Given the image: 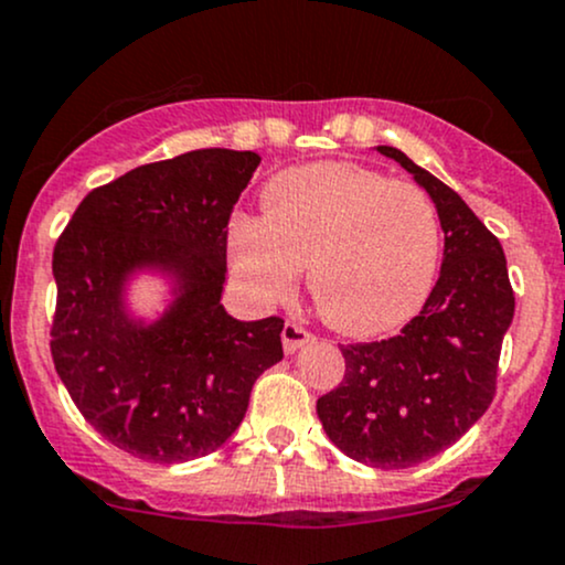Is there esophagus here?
I'll use <instances>...</instances> for the list:
<instances>
[{"mask_svg": "<svg viewBox=\"0 0 565 565\" xmlns=\"http://www.w3.org/2000/svg\"><path fill=\"white\" fill-rule=\"evenodd\" d=\"M313 340V332L306 330L302 324H297V321H287L281 330V343H284V351L287 353H295L300 345L311 343Z\"/></svg>", "mask_w": 565, "mask_h": 565, "instance_id": "1", "label": "esophagus"}]
</instances>
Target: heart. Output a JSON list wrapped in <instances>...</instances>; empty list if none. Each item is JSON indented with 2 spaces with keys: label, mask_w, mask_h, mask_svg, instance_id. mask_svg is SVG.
Returning a JSON list of instances; mask_svg holds the SVG:
<instances>
[{
  "label": "heart",
  "mask_w": 565,
  "mask_h": 565,
  "mask_svg": "<svg viewBox=\"0 0 565 565\" xmlns=\"http://www.w3.org/2000/svg\"><path fill=\"white\" fill-rule=\"evenodd\" d=\"M443 225L418 184L359 163H313L265 188V216L231 225L233 268L263 300L295 289L308 268L311 300L327 324L373 338L411 321L431 295Z\"/></svg>",
  "instance_id": "1"
}]
</instances>
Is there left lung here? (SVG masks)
I'll return each mask as SVG.
<instances>
[{
    "instance_id": "left-lung-1",
    "label": "left lung",
    "mask_w": 565,
    "mask_h": 565,
    "mask_svg": "<svg viewBox=\"0 0 565 565\" xmlns=\"http://www.w3.org/2000/svg\"><path fill=\"white\" fill-rule=\"evenodd\" d=\"M394 158L431 195L445 231L439 278L424 308L399 334L340 345L345 375L319 396L327 437L353 461L407 469L461 439L495 396L501 343L514 316V292L499 238L456 190Z\"/></svg>"
}]
</instances>
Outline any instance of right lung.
Wrapping results in <instances>:
<instances>
[{"instance_id": "obj_1", "label": "right lung", "mask_w": 565, "mask_h": 565, "mask_svg": "<svg viewBox=\"0 0 565 565\" xmlns=\"http://www.w3.org/2000/svg\"><path fill=\"white\" fill-rule=\"evenodd\" d=\"M257 166V152L220 147L139 166L90 190L55 241V373L93 429L141 461L214 454L284 356L281 316L238 321L220 302L227 222ZM134 267L183 284L150 328L121 313Z\"/></svg>"}]
</instances>
